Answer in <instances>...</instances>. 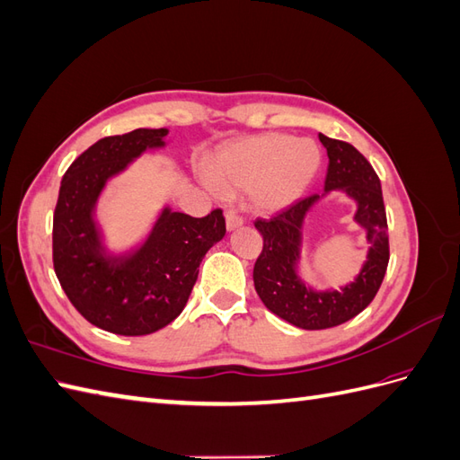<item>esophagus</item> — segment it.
<instances>
[{"label":"esophagus","mask_w":460,"mask_h":460,"mask_svg":"<svg viewBox=\"0 0 460 460\" xmlns=\"http://www.w3.org/2000/svg\"><path fill=\"white\" fill-rule=\"evenodd\" d=\"M243 225V217L238 215V211L235 208H230V211L226 213V228L228 230H235L240 228Z\"/></svg>","instance_id":"esophagus-1"}]
</instances>
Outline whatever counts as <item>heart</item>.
<instances>
[{
	"mask_svg": "<svg viewBox=\"0 0 460 460\" xmlns=\"http://www.w3.org/2000/svg\"><path fill=\"white\" fill-rule=\"evenodd\" d=\"M323 155L311 140L288 134H259L235 140L211 159L207 186L213 191H243L262 211L296 203L314 180Z\"/></svg>",
	"mask_w": 460,
	"mask_h": 460,
	"instance_id": "b5f03b06",
	"label": "heart"
}]
</instances>
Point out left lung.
I'll list each match as a JSON object with an SVG mask.
<instances>
[{
	"mask_svg": "<svg viewBox=\"0 0 460 460\" xmlns=\"http://www.w3.org/2000/svg\"><path fill=\"white\" fill-rule=\"evenodd\" d=\"M328 153L326 193L341 190L357 201L355 220L367 230L370 243L367 262L355 282L338 289L314 291L305 286L296 270L301 253L303 220L320 196L296 201L270 218H257L262 252L255 261L253 282L264 307L303 330L340 326L365 311L378 294L389 262L387 218L380 178L372 164L351 144L318 134Z\"/></svg>",
	"mask_w": 460,
	"mask_h": 460,
	"instance_id": "1",
	"label": "left lung"
}]
</instances>
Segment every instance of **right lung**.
Returning a JSON list of instances; mask_svg holds the SVG:
<instances>
[{
    "mask_svg": "<svg viewBox=\"0 0 460 460\" xmlns=\"http://www.w3.org/2000/svg\"><path fill=\"white\" fill-rule=\"evenodd\" d=\"M166 128L107 136L68 166L53 213V269L75 309L93 326L119 336L153 333L184 311L205 253L225 238L222 208L203 218L163 208L134 253L111 255L93 207L107 180L146 149L164 146Z\"/></svg>",
    "mask_w": 460,
    "mask_h": 460,
    "instance_id": "add662e5",
    "label": "right lung"
}]
</instances>
